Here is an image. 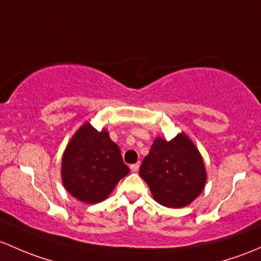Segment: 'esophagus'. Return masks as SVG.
Listing matches in <instances>:
<instances>
[{
    "mask_svg": "<svg viewBox=\"0 0 261 261\" xmlns=\"http://www.w3.org/2000/svg\"><path fill=\"white\" fill-rule=\"evenodd\" d=\"M130 169H131V171H133V172H136V171H139V169H140V163L133 164V165L130 166Z\"/></svg>",
    "mask_w": 261,
    "mask_h": 261,
    "instance_id": "34e87169",
    "label": "esophagus"
}]
</instances>
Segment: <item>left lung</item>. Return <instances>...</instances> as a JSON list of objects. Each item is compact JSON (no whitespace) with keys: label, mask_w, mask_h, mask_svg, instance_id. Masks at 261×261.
Instances as JSON below:
<instances>
[{"label":"left lung","mask_w":261,"mask_h":261,"mask_svg":"<svg viewBox=\"0 0 261 261\" xmlns=\"http://www.w3.org/2000/svg\"><path fill=\"white\" fill-rule=\"evenodd\" d=\"M152 197L167 207H184L204 190L206 171L199 150L185 134L158 138L139 171Z\"/></svg>","instance_id":"8db88e82"}]
</instances>
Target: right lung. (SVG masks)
<instances>
[{"label": "right lung", "instance_id": "1", "mask_svg": "<svg viewBox=\"0 0 261 261\" xmlns=\"http://www.w3.org/2000/svg\"><path fill=\"white\" fill-rule=\"evenodd\" d=\"M128 172L119 146L108 131H97L89 122L76 131L62 156L65 189L86 204L105 200Z\"/></svg>", "mask_w": 261, "mask_h": 261}]
</instances>
